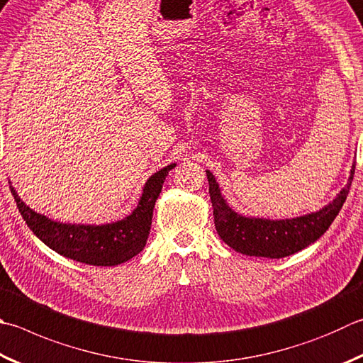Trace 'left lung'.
<instances>
[{
	"label": "left lung",
	"instance_id": "obj_1",
	"mask_svg": "<svg viewBox=\"0 0 363 363\" xmlns=\"http://www.w3.org/2000/svg\"><path fill=\"white\" fill-rule=\"evenodd\" d=\"M354 170L355 161L352 162L351 175L346 186L330 203H327L319 211L289 218V220H267V218H252L237 213L225 202L215 175L210 170H205L218 235L232 250L246 256L281 259L302 251L316 242L320 235H324V232L330 228V224L340 213L347 193H350Z\"/></svg>",
	"mask_w": 363,
	"mask_h": 363
}]
</instances>
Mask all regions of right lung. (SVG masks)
I'll return each mask as SVG.
<instances>
[{
    "mask_svg": "<svg viewBox=\"0 0 363 363\" xmlns=\"http://www.w3.org/2000/svg\"><path fill=\"white\" fill-rule=\"evenodd\" d=\"M174 164L155 172L143 184L142 196L131 215L107 224H71L53 221L30 208L11 184L20 215L40 242L55 252L88 265H118L129 261L145 248L152 228L155 202L160 197L164 180Z\"/></svg>",
    "mask_w": 363,
    "mask_h": 363,
    "instance_id": "right-lung-1",
    "label": "right lung"
}]
</instances>
